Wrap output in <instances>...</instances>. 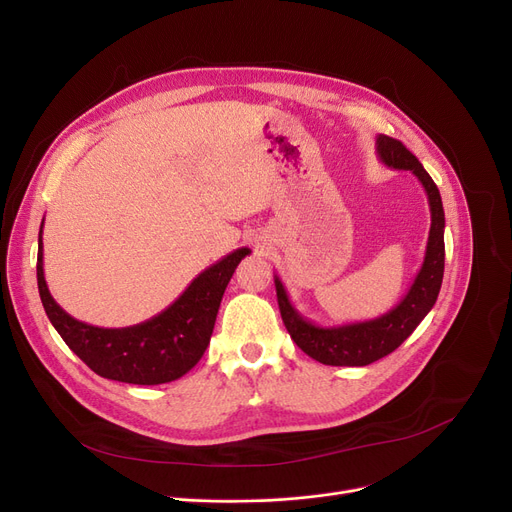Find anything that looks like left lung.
Listing matches in <instances>:
<instances>
[{
  "instance_id": "obj_1",
  "label": "left lung",
  "mask_w": 512,
  "mask_h": 512,
  "mask_svg": "<svg viewBox=\"0 0 512 512\" xmlns=\"http://www.w3.org/2000/svg\"><path fill=\"white\" fill-rule=\"evenodd\" d=\"M381 162L395 170H410L422 183L430 206V232L422 267L410 290L393 309L377 319L323 327L304 319L292 304L282 280L274 276L282 321L296 346L327 366H366L397 350L434 306L445 274V210L432 177L399 140L377 135Z\"/></svg>"
}]
</instances>
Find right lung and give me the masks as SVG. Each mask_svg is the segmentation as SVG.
Masks as SVG:
<instances>
[{
  "instance_id": "obj_1",
  "label": "right lung",
  "mask_w": 512,
  "mask_h": 512,
  "mask_svg": "<svg viewBox=\"0 0 512 512\" xmlns=\"http://www.w3.org/2000/svg\"><path fill=\"white\" fill-rule=\"evenodd\" d=\"M43 222L39 230L37 282L51 325L98 377L129 385L177 381L201 360L210 344L224 290L236 265L251 253L247 247L236 249L203 269L173 304L152 319L109 329L74 319L51 296L43 271Z\"/></svg>"
}]
</instances>
